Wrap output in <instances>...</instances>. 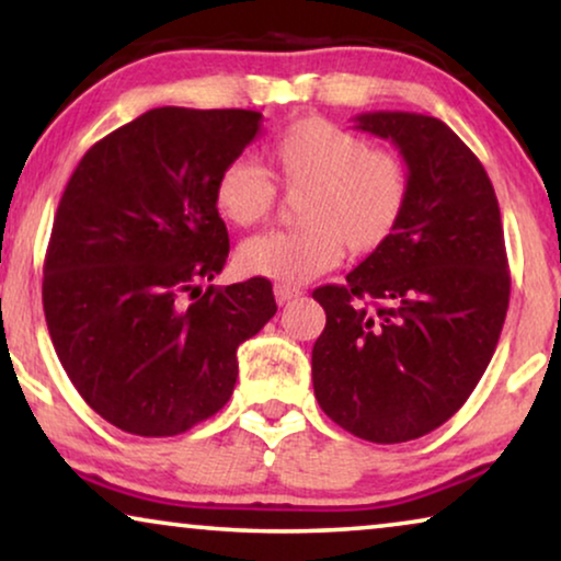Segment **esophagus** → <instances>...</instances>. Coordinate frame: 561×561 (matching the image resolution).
Masks as SVG:
<instances>
[{
	"instance_id": "esophagus-1",
	"label": "esophagus",
	"mask_w": 561,
	"mask_h": 561,
	"mask_svg": "<svg viewBox=\"0 0 561 561\" xmlns=\"http://www.w3.org/2000/svg\"><path fill=\"white\" fill-rule=\"evenodd\" d=\"M273 294H275V301H278V304H288V301H294V298L304 296V288L290 286V283H275Z\"/></svg>"
}]
</instances>
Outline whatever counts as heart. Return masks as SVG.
Returning <instances> with one entry per match:
<instances>
[{"mask_svg":"<svg viewBox=\"0 0 561 561\" xmlns=\"http://www.w3.org/2000/svg\"><path fill=\"white\" fill-rule=\"evenodd\" d=\"M265 171L248 160L225 165L214 204L229 225L252 227L275 206V186L301 191L298 229H273L242 242L237 260L250 275L304 283L340 265L344 244L357 255L380 250L409 209V171L390 150L329 119L306 117L283 129L265 150Z\"/></svg>","mask_w":561,"mask_h":561,"instance_id":"1","label":"heart"}]
</instances>
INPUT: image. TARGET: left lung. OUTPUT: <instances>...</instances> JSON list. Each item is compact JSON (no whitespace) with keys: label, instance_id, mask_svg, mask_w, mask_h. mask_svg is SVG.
Segmentation results:
<instances>
[{"label":"left lung","instance_id":"left-lung-1","mask_svg":"<svg viewBox=\"0 0 561 561\" xmlns=\"http://www.w3.org/2000/svg\"><path fill=\"white\" fill-rule=\"evenodd\" d=\"M355 122L403 156L409 209L344 286L313 290L327 311L313 393L344 432L398 444L470 398L501 340L511 273L493 183L442 119L370 112Z\"/></svg>","mask_w":561,"mask_h":561}]
</instances>
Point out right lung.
Masks as SVG:
<instances>
[{
  "label": "right lung",
  "mask_w": 561,
  "mask_h": 561,
  "mask_svg": "<svg viewBox=\"0 0 561 561\" xmlns=\"http://www.w3.org/2000/svg\"><path fill=\"white\" fill-rule=\"evenodd\" d=\"M252 110L160 106L91 145L43 265L56 355L122 432L175 436L232 396L237 347L278 311L267 278L202 290L229 255L214 181L255 140Z\"/></svg>",
  "instance_id": "right-lung-1"
}]
</instances>
